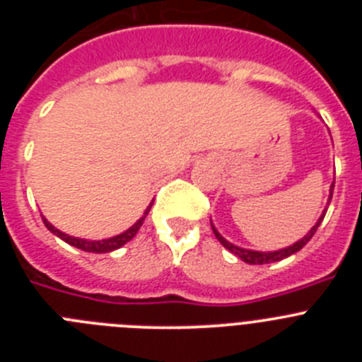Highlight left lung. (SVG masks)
Listing matches in <instances>:
<instances>
[{
  "label": "left lung",
  "mask_w": 362,
  "mask_h": 362,
  "mask_svg": "<svg viewBox=\"0 0 362 362\" xmlns=\"http://www.w3.org/2000/svg\"><path fill=\"white\" fill-rule=\"evenodd\" d=\"M334 185H335V181H334V183H332V188H330V199H332V192H334ZM328 203H330V201H328ZM325 214H326V210H325V212H322V216L319 217L317 225L313 226V228L310 230V232L306 233L305 238L300 239V241H297L296 245L288 246V248H283V250H277V252H255V250H245V248H239V246H235V245H232V243L226 241V239L223 238V235H221V233L217 232L216 228H214L212 223H210V225H212V230H214V233H216L217 241H219L221 245L225 246L226 250L232 252L233 255H238V257L241 259V261H245V263H248V264H268V263H276V261H281V259H284V257H290V255H292V254L299 252L300 248H303V246H305L306 243H308L310 239L313 238V233L317 232L319 225H321V221L325 219Z\"/></svg>",
  "instance_id": "left-lung-1"
}]
</instances>
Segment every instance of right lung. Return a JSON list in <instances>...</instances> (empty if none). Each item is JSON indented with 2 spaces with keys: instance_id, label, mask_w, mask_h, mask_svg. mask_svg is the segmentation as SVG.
I'll return each instance as SVG.
<instances>
[{
  "instance_id": "add662e5",
  "label": "right lung",
  "mask_w": 362,
  "mask_h": 362,
  "mask_svg": "<svg viewBox=\"0 0 362 362\" xmlns=\"http://www.w3.org/2000/svg\"><path fill=\"white\" fill-rule=\"evenodd\" d=\"M150 206H152V204H150ZM150 206H148V209H146L145 216H143L141 219L137 221L136 225L130 226V228L127 230V232L119 233V235H116V238L101 239V241H86V239H78V238H72V235H66V233H63V232H59V230H57V228H54V226L50 225L49 221L45 219V217H43V223H45V226H47V228H49L50 232L54 233V235H57V238L63 239V241L69 243V245L76 246V248H79V250H83V252H94V254H107V252L117 250V248H121V246H123V245H127V243H129L130 239H132L134 235H136L137 230L141 228V225H143V221H145L146 214L150 212Z\"/></svg>"
}]
</instances>
